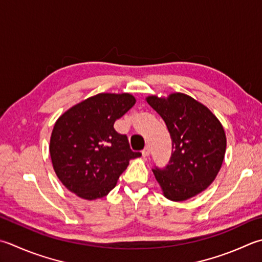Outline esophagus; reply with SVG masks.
Masks as SVG:
<instances>
[{
  "label": "esophagus",
  "instance_id": "1",
  "mask_svg": "<svg viewBox=\"0 0 262 262\" xmlns=\"http://www.w3.org/2000/svg\"><path fill=\"white\" fill-rule=\"evenodd\" d=\"M142 156L144 157V158H146V157L150 156V147H148V146L144 147V150L142 151Z\"/></svg>",
  "mask_w": 262,
  "mask_h": 262
}]
</instances>
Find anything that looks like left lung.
<instances>
[{"label": "left lung", "mask_w": 262, "mask_h": 262, "mask_svg": "<svg viewBox=\"0 0 262 262\" xmlns=\"http://www.w3.org/2000/svg\"><path fill=\"white\" fill-rule=\"evenodd\" d=\"M146 102L166 122L172 153L165 169H153L163 196L182 202L216 179L226 152V134L208 107L184 93L150 95Z\"/></svg>", "instance_id": "1"}]
</instances>
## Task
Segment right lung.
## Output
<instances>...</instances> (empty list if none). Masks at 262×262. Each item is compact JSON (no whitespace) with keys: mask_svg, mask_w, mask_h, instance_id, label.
Instances as JSON below:
<instances>
[{"mask_svg":"<svg viewBox=\"0 0 262 262\" xmlns=\"http://www.w3.org/2000/svg\"><path fill=\"white\" fill-rule=\"evenodd\" d=\"M136 103L129 93H100L79 102L55 121L50 156L60 182L84 200L109 194L129 165L141 157L114 124Z\"/></svg>","mask_w":262,"mask_h":262,"instance_id":"1","label":"right lung"}]
</instances>
